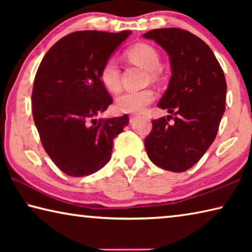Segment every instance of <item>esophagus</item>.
I'll list each match as a JSON object with an SVG mask.
<instances>
[{"label": "esophagus", "mask_w": 252, "mask_h": 252, "mask_svg": "<svg viewBox=\"0 0 252 252\" xmlns=\"http://www.w3.org/2000/svg\"><path fill=\"white\" fill-rule=\"evenodd\" d=\"M136 119V114H130L129 116V121H130V123H132L133 122L134 120Z\"/></svg>", "instance_id": "esophagus-1"}]
</instances>
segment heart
<instances>
[{
	"instance_id": "heart-1",
	"label": "heart",
	"mask_w": 252,
	"mask_h": 252,
	"mask_svg": "<svg viewBox=\"0 0 252 252\" xmlns=\"http://www.w3.org/2000/svg\"><path fill=\"white\" fill-rule=\"evenodd\" d=\"M127 59L135 64L150 71L151 78H156V70L160 66V57L157 50L146 43H139L126 51ZM100 79L111 92H118L121 87V74L118 63L113 59L106 61L101 67ZM155 100V93L150 89L125 91L118 95L116 106L125 113H139Z\"/></svg>"
}]
</instances>
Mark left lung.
<instances>
[{
    "mask_svg": "<svg viewBox=\"0 0 252 252\" xmlns=\"http://www.w3.org/2000/svg\"><path fill=\"white\" fill-rule=\"evenodd\" d=\"M143 37L157 42L169 55L172 75L158 106L174 116L172 123L164 117L152 121L144 147L158 167L183 172L215 141L225 110L227 82L211 49L189 31L157 29Z\"/></svg>",
    "mask_w": 252,
    "mask_h": 252,
    "instance_id": "1",
    "label": "left lung"
}]
</instances>
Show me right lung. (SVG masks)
<instances>
[{
  "label": "right lung",
  "instance_id": "1",
  "mask_svg": "<svg viewBox=\"0 0 252 252\" xmlns=\"http://www.w3.org/2000/svg\"><path fill=\"white\" fill-rule=\"evenodd\" d=\"M131 31H79L59 40L44 55L34 79L32 113L42 146L71 177L99 171L111 159L113 139L129 125L126 114L94 117L112 97L100 79L102 65Z\"/></svg>",
  "mask_w": 252,
  "mask_h": 252
}]
</instances>
